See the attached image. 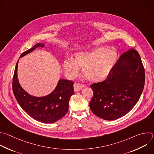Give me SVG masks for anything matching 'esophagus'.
Wrapping results in <instances>:
<instances>
[{
  "mask_svg": "<svg viewBox=\"0 0 154 154\" xmlns=\"http://www.w3.org/2000/svg\"><path fill=\"white\" fill-rule=\"evenodd\" d=\"M84 87H85V85H82V84H80L78 83H75L74 84V89L75 92H78V91H80Z\"/></svg>",
  "mask_w": 154,
  "mask_h": 154,
  "instance_id": "esophagus-1",
  "label": "esophagus"
}]
</instances>
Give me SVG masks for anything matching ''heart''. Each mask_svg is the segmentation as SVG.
I'll use <instances>...</instances> for the list:
<instances>
[{
	"instance_id": "obj_1",
	"label": "heart",
	"mask_w": 154,
	"mask_h": 154,
	"mask_svg": "<svg viewBox=\"0 0 154 154\" xmlns=\"http://www.w3.org/2000/svg\"><path fill=\"white\" fill-rule=\"evenodd\" d=\"M117 54L110 49L98 48L74 55V60L66 59L63 62L66 74L74 77L78 74L79 68H83V75L91 81H100L105 79L114 66Z\"/></svg>"
}]
</instances>
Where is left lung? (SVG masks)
I'll return each instance as SVG.
<instances>
[{"label":"left lung","instance_id":"1","mask_svg":"<svg viewBox=\"0 0 154 154\" xmlns=\"http://www.w3.org/2000/svg\"><path fill=\"white\" fill-rule=\"evenodd\" d=\"M144 83L141 57L131 48L121 55L104 81L91 85L94 92L89 102L91 110L106 120L124 116L138 102Z\"/></svg>","mask_w":154,"mask_h":154}]
</instances>
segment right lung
Here are the masks:
<instances>
[{"instance_id": "1", "label": "right lung", "mask_w": 154, "mask_h": 154, "mask_svg": "<svg viewBox=\"0 0 154 154\" xmlns=\"http://www.w3.org/2000/svg\"><path fill=\"white\" fill-rule=\"evenodd\" d=\"M45 45L37 43L32 48L25 51L20 57L31 53L37 47ZM18 62L14 70L13 80V91L19 105L30 117L44 123L56 122L67 113L69 101L74 94V82L60 79L56 89L48 95L37 97L27 93L20 85L17 79Z\"/></svg>"}]
</instances>
